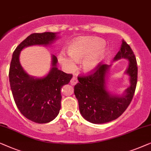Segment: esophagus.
<instances>
[{
  "mask_svg": "<svg viewBox=\"0 0 151 151\" xmlns=\"http://www.w3.org/2000/svg\"><path fill=\"white\" fill-rule=\"evenodd\" d=\"M78 83L77 78H76V77H75V76H73V77L72 78V79L70 80L71 85H73V86H75V85H76V83Z\"/></svg>",
  "mask_w": 151,
  "mask_h": 151,
  "instance_id": "esophagus-1",
  "label": "esophagus"
}]
</instances>
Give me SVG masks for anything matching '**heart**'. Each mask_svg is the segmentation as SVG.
I'll return each mask as SVG.
<instances>
[{
	"label": "heart",
	"mask_w": 151,
	"mask_h": 151,
	"mask_svg": "<svg viewBox=\"0 0 151 151\" xmlns=\"http://www.w3.org/2000/svg\"><path fill=\"white\" fill-rule=\"evenodd\" d=\"M105 42L98 37H82L75 40L68 46V53L72 57H68L63 52L59 55V61L63 66L68 69L75 67V61H83V68L86 71H91L99 63L103 55L101 48ZM74 60H73V59Z\"/></svg>",
	"instance_id": "heart-1"
}]
</instances>
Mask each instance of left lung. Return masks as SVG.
Returning a JSON list of instances; mask_svg holds the SVG:
<instances>
[{
    "label": "left lung",
    "instance_id": "obj_1",
    "mask_svg": "<svg viewBox=\"0 0 151 151\" xmlns=\"http://www.w3.org/2000/svg\"><path fill=\"white\" fill-rule=\"evenodd\" d=\"M129 61L126 73L130 76L129 86L122 96L112 95L106 90L105 76L110 65L99 63L92 73L80 76L74 92L78 100L80 113L86 120L103 124L116 120L124 113L132 101L137 81V61L130 46L122 40L120 50L114 57Z\"/></svg>",
    "mask_w": 151,
    "mask_h": 151
}]
</instances>
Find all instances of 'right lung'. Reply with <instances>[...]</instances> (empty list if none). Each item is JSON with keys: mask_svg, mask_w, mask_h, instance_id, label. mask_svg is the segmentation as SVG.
<instances>
[{"mask_svg": "<svg viewBox=\"0 0 151 151\" xmlns=\"http://www.w3.org/2000/svg\"><path fill=\"white\" fill-rule=\"evenodd\" d=\"M57 33H33L17 46L13 52L9 78L16 105L20 113L32 122L43 124L57 117L61 109V90L73 75L57 68V59L52 56V68L44 78L29 76L21 66L19 56L23 48L33 45H48L57 39Z\"/></svg>", "mask_w": 151, "mask_h": 151, "instance_id": "1", "label": "right lung"}]
</instances>
